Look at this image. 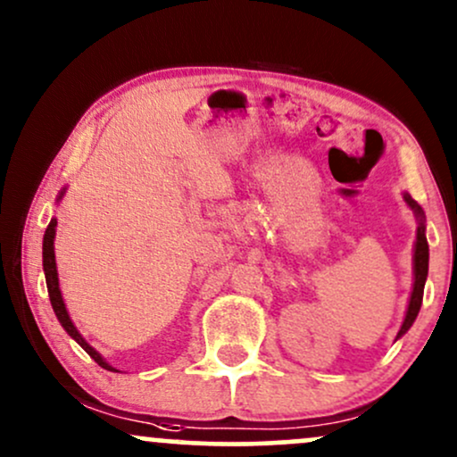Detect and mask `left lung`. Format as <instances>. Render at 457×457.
<instances>
[{
  "label": "left lung",
  "mask_w": 457,
  "mask_h": 457,
  "mask_svg": "<svg viewBox=\"0 0 457 457\" xmlns=\"http://www.w3.org/2000/svg\"><path fill=\"white\" fill-rule=\"evenodd\" d=\"M403 199H406L408 206H411L412 211L417 212L419 228H417V245H414V286H412V296H411V303H408V312H406V318H403L400 335H403L408 328L412 327L414 318H417L419 309H421L423 286H426L428 262H429V249H428V240H426V225H423V211L417 206V204H414V199L411 195H406ZM400 335H397V337H400Z\"/></svg>",
  "instance_id": "1"
}]
</instances>
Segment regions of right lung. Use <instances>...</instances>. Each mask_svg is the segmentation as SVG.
Segmentation results:
<instances>
[{"mask_svg":"<svg viewBox=\"0 0 457 457\" xmlns=\"http://www.w3.org/2000/svg\"><path fill=\"white\" fill-rule=\"evenodd\" d=\"M55 225L57 221L55 219H51L49 228H46L45 232V240H43V266H45V277H46V287H49V298H51V305H54V312L57 320H60L62 327L66 328V333L71 335L75 342L81 345L83 350H86L87 354L92 356L94 361H96L98 365L104 367V370H113L112 365L104 363L103 356L96 353V350L92 348L90 344L86 342V339L79 335V330L75 328V324L71 322V318H68V312H66V305L64 301H62V292H60V283H57V270H55V253H54V238H55Z\"/></svg>","mask_w":457,"mask_h":457,"instance_id":"1","label":"right lung"}]
</instances>
